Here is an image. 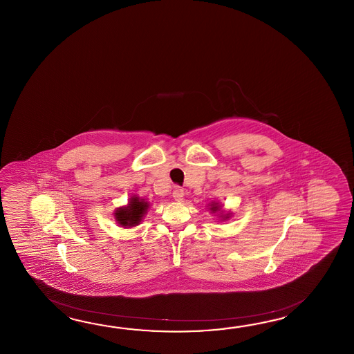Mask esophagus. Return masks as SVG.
<instances>
[{
    "mask_svg": "<svg viewBox=\"0 0 354 354\" xmlns=\"http://www.w3.org/2000/svg\"><path fill=\"white\" fill-rule=\"evenodd\" d=\"M174 197L176 201L182 203V201H183V198H185V192H183V189L180 187H176V189L174 191Z\"/></svg>",
    "mask_w": 354,
    "mask_h": 354,
    "instance_id": "esophagus-1",
    "label": "esophagus"
}]
</instances>
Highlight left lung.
I'll list each match as a JSON object with an SVG mask.
<instances>
[{
	"label": "left lung",
	"instance_id": "obj_1",
	"mask_svg": "<svg viewBox=\"0 0 354 354\" xmlns=\"http://www.w3.org/2000/svg\"><path fill=\"white\" fill-rule=\"evenodd\" d=\"M209 206H210L209 210H210L211 214H215L218 218V221L229 220V218H232V215H233L232 211L223 210V206L218 205V203H215V201L209 203Z\"/></svg>",
	"mask_w": 354,
	"mask_h": 354
}]
</instances>
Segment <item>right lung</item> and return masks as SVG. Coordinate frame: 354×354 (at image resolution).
Listing matches in <instances>:
<instances>
[{
  "label": "right lung",
  "instance_id": "1",
  "mask_svg": "<svg viewBox=\"0 0 354 354\" xmlns=\"http://www.w3.org/2000/svg\"><path fill=\"white\" fill-rule=\"evenodd\" d=\"M149 206L151 205L148 201H145V198H142L138 195L131 196L129 198L128 205L118 207L113 212V216L119 225L122 226L124 229H129L139 225L143 221Z\"/></svg>",
  "mask_w": 354,
  "mask_h": 354
}]
</instances>
